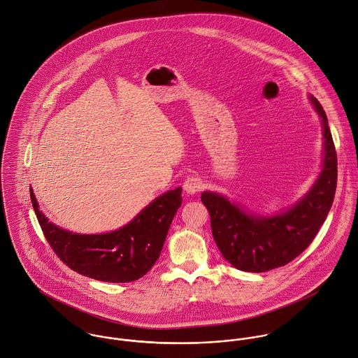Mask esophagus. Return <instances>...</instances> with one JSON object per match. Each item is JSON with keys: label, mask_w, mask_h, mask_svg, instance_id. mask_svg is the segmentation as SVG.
I'll list each match as a JSON object with an SVG mask.
<instances>
[{"label": "esophagus", "mask_w": 358, "mask_h": 358, "mask_svg": "<svg viewBox=\"0 0 358 358\" xmlns=\"http://www.w3.org/2000/svg\"><path fill=\"white\" fill-rule=\"evenodd\" d=\"M182 187H184V191L187 194L195 195V194H198L202 189V181H201V178H198L195 176H189V177L185 178Z\"/></svg>", "instance_id": "1"}]
</instances>
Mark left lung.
Here are the masks:
<instances>
[{"mask_svg": "<svg viewBox=\"0 0 358 358\" xmlns=\"http://www.w3.org/2000/svg\"><path fill=\"white\" fill-rule=\"evenodd\" d=\"M308 101L321 120V170L308 191L275 213H256L213 191L202 192L215 245L224 259L246 273H266L297 257L315 238L334 203L338 160L327 115L315 96Z\"/></svg>", "mask_w": 358, "mask_h": 358, "instance_id": "1", "label": "left lung"}]
</instances>
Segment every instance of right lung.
<instances>
[{
  "label": "right lung",
  "mask_w": 358,
  "mask_h": 358,
  "mask_svg": "<svg viewBox=\"0 0 358 358\" xmlns=\"http://www.w3.org/2000/svg\"><path fill=\"white\" fill-rule=\"evenodd\" d=\"M181 192L177 187L159 195L130 222L102 234H78L54 224L38 209L31 187L30 199L48 243L68 267L96 281L122 284L140 280L159 259Z\"/></svg>",
  "instance_id": "right-lung-1"
}]
</instances>
